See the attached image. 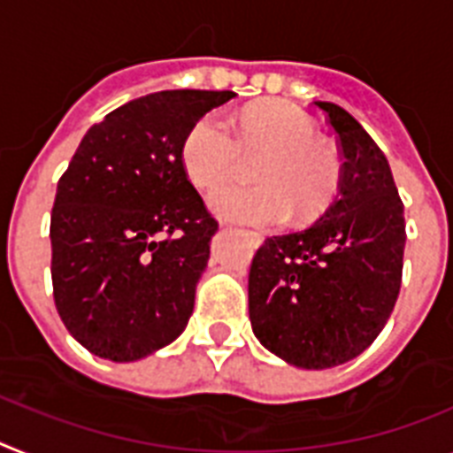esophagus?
I'll list each match as a JSON object with an SVG mask.
<instances>
[{
  "instance_id": "obj_1",
  "label": "esophagus",
  "mask_w": 453,
  "mask_h": 453,
  "mask_svg": "<svg viewBox=\"0 0 453 453\" xmlns=\"http://www.w3.org/2000/svg\"><path fill=\"white\" fill-rule=\"evenodd\" d=\"M244 234H246V239H249L250 244L256 246V249H257V246H262V242H265V237H262L260 233H253V230H246Z\"/></svg>"
}]
</instances>
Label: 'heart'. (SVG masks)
<instances>
[{"mask_svg":"<svg viewBox=\"0 0 453 453\" xmlns=\"http://www.w3.org/2000/svg\"><path fill=\"white\" fill-rule=\"evenodd\" d=\"M260 158L250 170L253 186L227 184L209 193V209L220 219L280 226L315 220L329 207L341 181V161L332 144L315 138V121L288 101L249 108L234 121V133L220 115L193 124L181 144L188 180L211 188Z\"/></svg>","mask_w":453,"mask_h":453,"instance_id":"1","label":"heart"}]
</instances>
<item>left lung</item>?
<instances>
[{
	"label": "left lung",
	"instance_id": "obj_1",
	"mask_svg": "<svg viewBox=\"0 0 453 453\" xmlns=\"http://www.w3.org/2000/svg\"><path fill=\"white\" fill-rule=\"evenodd\" d=\"M338 135V196L313 226L265 239L249 273L253 334L306 371L373 343L401 290L405 219L385 154L341 105L315 101Z\"/></svg>",
	"mask_w": 453,
	"mask_h": 453
}]
</instances>
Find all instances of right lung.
<instances>
[{"instance_id":"add662e5","label":"right lung","mask_w":453,"mask_h":453,"mask_svg":"<svg viewBox=\"0 0 453 453\" xmlns=\"http://www.w3.org/2000/svg\"><path fill=\"white\" fill-rule=\"evenodd\" d=\"M234 91L170 89L112 110L75 150L50 219L55 306L91 355L138 362L188 325L219 230L181 144Z\"/></svg>"}]
</instances>
